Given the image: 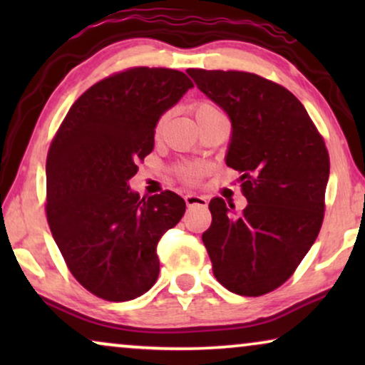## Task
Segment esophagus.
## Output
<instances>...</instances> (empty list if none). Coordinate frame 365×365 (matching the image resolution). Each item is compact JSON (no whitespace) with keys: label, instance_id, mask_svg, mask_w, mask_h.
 <instances>
[{"label":"esophagus","instance_id":"1","mask_svg":"<svg viewBox=\"0 0 365 365\" xmlns=\"http://www.w3.org/2000/svg\"><path fill=\"white\" fill-rule=\"evenodd\" d=\"M184 199H186L187 207H194V206L207 207V197L206 196H199V194H187V196Z\"/></svg>","mask_w":365,"mask_h":365}]
</instances>
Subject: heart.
Listing matches in <instances>:
<instances>
[{
	"instance_id": "b5f03b06",
	"label": "heart",
	"mask_w": 365,
	"mask_h": 365,
	"mask_svg": "<svg viewBox=\"0 0 365 365\" xmlns=\"http://www.w3.org/2000/svg\"><path fill=\"white\" fill-rule=\"evenodd\" d=\"M192 113L194 116H196V119L199 121V119L206 118V116H211V114H216V113H221L219 111L217 106H214L212 103L209 101H197L196 104L192 106ZM164 123V118H161L156 124V133H159V129H161ZM179 176H181L184 181H189V182H194L197 181L199 176H201V169H199L197 166H194V164H187V166H184L179 169Z\"/></svg>"
}]
</instances>
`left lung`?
I'll list each match as a JSON object with an SVG mask.
<instances>
[{"mask_svg": "<svg viewBox=\"0 0 365 365\" xmlns=\"http://www.w3.org/2000/svg\"><path fill=\"white\" fill-rule=\"evenodd\" d=\"M197 88L231 118L226 164L241 173L246 209L209 202L202 242L212 272L239 296L282 286L324 221L329 153L306 108L281 84L246 71L187 69Z\"/></svg>", "mask_w": 365, "mask_h": 365, "instance_id": "left-lung-1", "label": "left lung"}]
</instances>
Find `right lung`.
I'll return each instance as SVG.
<instances>
[{"label":"right lung","mask_w":365,"mask_h":365,"mask_svg":"<svg viewBox=\"0 0 365 365\" xmlns=\"http://www.w3.org/2000/svg\"><path fill=\"white\" fill-rule=\"evenodd\" d=\"M192 81L178 69L129 68L79 96L46 159V217L74 279L111 302L156 282V246L186 202L173 191L139 197L128 186L154 148V128Z\"/></svg>","instance_id":"obj_1"}]
</instances>
